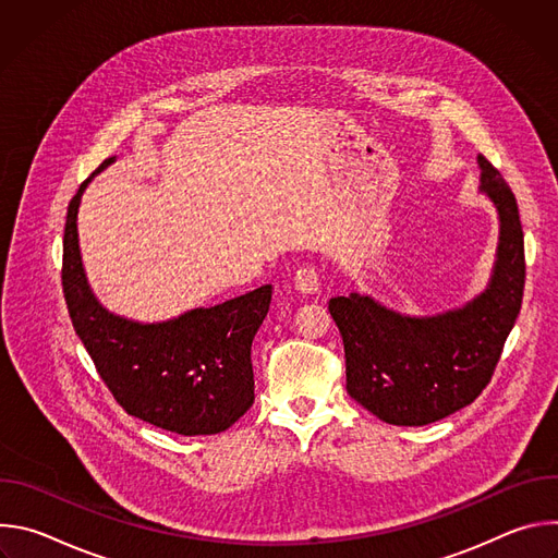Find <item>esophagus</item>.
Listing matches in <instances>:
<instances>
[{
  "label": "esophagus",
  "instance_id": "esophagus-1",
  "mask_svg": "<svg viewBox=\"0 0 558 558\" xmlns=\"http://www.w3.org/2000/svg\"><path fill=\"white\" fill-rule=\"evenodd\" d=\"M293 284H295V289H298L300 293H315L317 289H320V276H317L315 267L304 265V267H300V269L295 271Z\"/></svg>",
  "mask_w": 558,
  "mask_h": 558
}]
</instances>
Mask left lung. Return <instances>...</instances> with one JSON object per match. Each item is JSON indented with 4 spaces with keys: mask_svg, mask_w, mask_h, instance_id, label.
I'll return each instance as SVG.
<instances>
[{
    "mask_svg": "<svg viewBox=\"0 0 558 558\" xmlns=\"http://www.w3.org/2000/svg\"><path fill=\"white\" fill-rule=\"evenodd\" d=\"M480 192L499 214V245L484 293L459 308L413 317L371 295L329 300L347 357V390L386 424L426 426L472 404L490 381L517 323L525 254L512 190L488 158L476 156Z\"/></svg>",
    "mask_w": 558,
    "mask_h": 558,
    "instance_id": "1",
    "label": "left lung"
}]
</instances>
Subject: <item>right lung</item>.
Wrapping results in <instances>:
<instances>
[{"mask_svg": "<svg viewBox=\"0 0 558 558\" xmlns=\"http://www.w3.org/2000/svg\"><path fill=\"white\" fill-rule=\"evenodd\" d=\"M114 161L106 158L68 205L61 282L72 327L128 415L185 437L222 433L254 404L252 342L271 284L166 323L110 313L88 284L76 214L88 183Z\"/></svg>", "mask_w": 558, "mask_h": 558, "instance_id": "1", "label": "right lung"}]
</instances>
